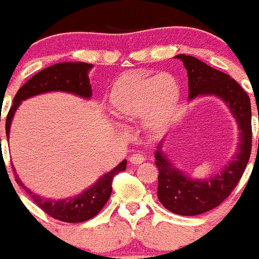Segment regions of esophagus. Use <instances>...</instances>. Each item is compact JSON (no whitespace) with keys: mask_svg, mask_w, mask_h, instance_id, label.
Instances as JSON below:
<instances>
[{"mask_svg":"<svg viewBox=\"0 0 259 259\" xmlns=\"http://www.w3.org/2000/svg\"><path fill=\"white\" fill-rule=\"evenodd\" d=\"M145 160L146 157L143 155H141V153H133L130 157L131 163H133V165H140V163H142Z\"/></svg>","mask_w":259,"mask_h":259,"instance_id":"obj_1","label":"esophagus"}]
</instances>
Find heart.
<instances>
[{
  "mask_svg": "<svg viewBox=\"0 0 259 259\" xmlns=\"http://www.w3.org/2000/svg\"><path fill=\"white\" fill-rule=\"evenodd\" d=\"M180 85L168 73L131 71L119 76L109 92V106L124 121L142 118L158 128L170 121L180 103Z\"/></svg>",
  "mask_w": 259,
  "mask_h": 259,
  "instance_id": "1",
  "label": "heart"
}]
</instances>
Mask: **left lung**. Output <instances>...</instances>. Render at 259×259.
Returning <instances> with one entry per match:
<instances>
[{
	"instance_id": "1",
	"label": "left lung",
	"mask_w": 259,
	"mask_h": 259,
	"mask_svg": "<svg viewBox=\"0 0 259 259\" xmlns=\"http://www.w3.org/2000/svg\"><path fill=\"white\" fill-rule=\"evenodd\" d=\"M188 70L189 98L215 94L229 106L240 130L239 151L220 175L206 180H193L170 167L160 151L156 152L158 168L157 196L167 210L179 215H199L217 208L239 183L252 150V109L247 92L223 71L206 65L194 56H176ZM160 148V147H158Z\"/></svg>"
}]
</instances>
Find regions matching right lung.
<instances>
[{"label":"right lung","mask_w":259,"mask_h":259,"mask_svg":"<svg viewBox=\"0 0 259 259\" xmlns=\"http://www.w3.org/2000/svg\"><path fill=\"white\" fill-rule=\"evenodd\" d=\"M91 68V64L87 63H59L42 69L41 71L35 74L32 78H30L17 91L16 96L14 98V104L10 108L9 113H7V138H9L10 124H11L15 111L20 106L21 101L29 98V97L45 93V92L61 91L78 94V96L84 97V98H89L92 96V87L89 84L88 78V70ZM126 165L127 161H122L111 172L106 174L103 178L99 179L97 184H94L92 188H89L88 190H85L80 195L68 199V200L54 201L40 198L39 195L29 190L21 183V180L17 178V175L15 176V180L29 194L32 201L49 217L65 223H81L94 218L103 209V206L106 205L109 196H111L113 178L118 172L126 170Z\"/></svg>","instance_id":"right-lung-1"}]
</instances>
